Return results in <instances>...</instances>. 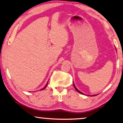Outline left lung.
<instances>
[{
	"instance_id": "left-lung-1",
	"label": "left lung",
	"mask_w": 123,
	"mask_h": 123,
	"mask_svg": "<svg viewBox=\"0 0 123 123\" xmlns=\"http://www.w3.org/2000/svg\"><path fill=\"white\" fill-rule=\"evenodd\" d=\"M73 86H74V88H75V89H76V90L77 91V92H79L80 93H81V94H83V93H82V92H80V91H78V89H77V88L76 87V86H75V85H74V83H73ZM97 94H96V95H93V96H97Z\"/></svg>"
}]
</instances>
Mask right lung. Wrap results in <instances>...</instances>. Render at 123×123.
I'll list each match as a JSON object with an SVG mask.
<instances>
[{"mask_svg":"<svg viewBox=\"0 0 123 123\" xmlns=\"http://www.w3.org/2000/svg\"><path fill=\"white\" fill-rule=\"evenodd\" d=\"M47 84H46V86H45V87H44L43 89H41V90H43V89H45V88L47 87Z\"/></svg>","mask_w":123,"mask_h":123,"instance_id":"add662e5","label":"right lung"}]
</instances>
